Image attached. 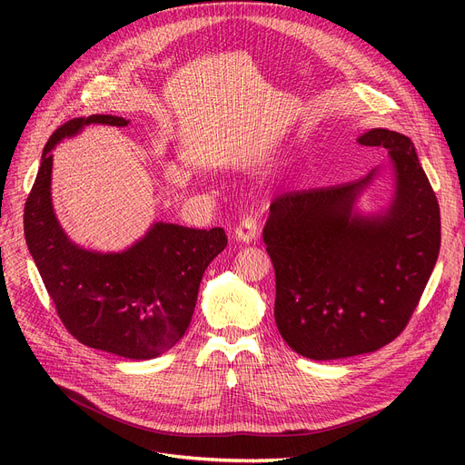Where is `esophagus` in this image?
Returning <instances> with one entry per match:
<instances>
[{
  "label": "esophagus",
  "mask_w": 465,
  "mask_h": 465,
  "mask_svg": "<svg viewBox=\"0 0 465 465\" xmlns=\"http://www.w3.org/2000/svg\"><path fill=\"white\" fill-rule=\"evenodd\" d=\"M258 228H260V220L256 214L242 216L235 228V239L242 242H252L258 237Z\"/></svg>",
  "instance_id": "34e87169"
}]
</instances>
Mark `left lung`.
Masks as SVG:
<instances>
[{
  "mask_svg": "<svg viewBox=\"0 0 465 465\" xmlns=\"http://www.w3.org/2000/svg\"><path fill=\"white\" fill-rule=\"evenodd\" d=\"M394 171L384 214L352 211L381 169L356 183L277 195L263 228L275 270V322L298 354L337 360L379 351L411 321L441 247L435 192L411 139L375 128Z\"/></svg>",
  "mask_w": 465,
  "mask_h": 465,
  "instance_id": "1",
  "label": "left lung"
}]
</instances>
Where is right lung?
<instances>
[{
  "label": "right lung",
  "instance_id": "add662e5",
  "mask_svg": "<svg viewBox=\"0 0 465 465\" xmlns=\"http://www.w3.org/2000/svg\"><path fill=\"white\" fill-rule=\"evenodd\" d=\"M88 124L128 126L113 114L73 118L43 149L24 205V235L60 321L83 345L130 360H151L190 326L207 265L228 245L223 228L156 223L122 252H94L69 241L51 200V151Z\"/></svg>",
  "mask_w": 465,
  "mask_h": 465
}]
</instances>
